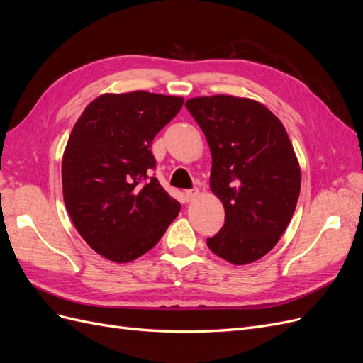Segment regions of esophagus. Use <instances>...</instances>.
<instances>
[{
    "instance_id": "1",
    "label": "esophagus",
    "mask_w": 363,
    "mask_h": 363,
    "mask_svg": "<svg viewBox=\"0 0 363 363\" xmlns=\"http://www.w3.org/2000/svg\"><path fill=\"white\" fill-rule=\"evenodd\" d=\"M184 195H186V200H188V201H194V200L199 199L200 191L196 189V188H195V189H189V191L184 192Z\"/></svg>"
}]
</instances>
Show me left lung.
Returning <instances> with one entry per match:
<instances>
[{"instance_id":"1","label":"left lung","mask_w":363,"mask_h":363,"mask_svg":"<svg viewBox=\"0 0 363 363\" xmlns=\"http://www.w3.org/2000/svg\"><path fill=\"white\" fill-rule=\"evenodd\" d=\"M186 108L207 139L211 191L225 211L224 227L207 245L233 265H248L276 247L295 212L301 171L291 139L251 98L195 96Z\"/></svg>"}]
</instances>
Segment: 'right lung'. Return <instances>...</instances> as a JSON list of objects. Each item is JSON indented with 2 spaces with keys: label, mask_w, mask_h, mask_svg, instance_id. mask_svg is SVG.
Here are the masks:
<instances>
[{
  "label": "right lung",
  "mask_w": 363,
  "mask_h": 363,
  "mask_svg": "<svg viewBox=\"0 0 363 363\" xmlns=\"http://www.w3.org/2000/svg\"><path fill=\"white\" fill-rule=\"evenodd\" d=\"M183 96L103 94L77 119L62 159L63 201L95 252L127 263L155 247L180 212L151 171V142Z\"/></svg>",
  "instance_id": "add662e5"
}]
</instances>
